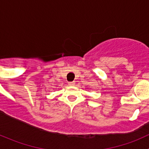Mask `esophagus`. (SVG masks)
I'll return each instance as SVG.
<instances>
[{"label": "esophagus", "instance_id": "34e87169", "mask_svg": "<svg viewBox=\"0 0 149 149\" xmlns=\"http://www.w3.org/2000/svg\"><path fill=\"white\" fill-rule=\"evenodd\" d=\"M68 85L72 86H74L75 85V82L74 81H71V82H68Z\"/></svg>", "mask_w": 149, "mask_h": 149}]
</instances>
